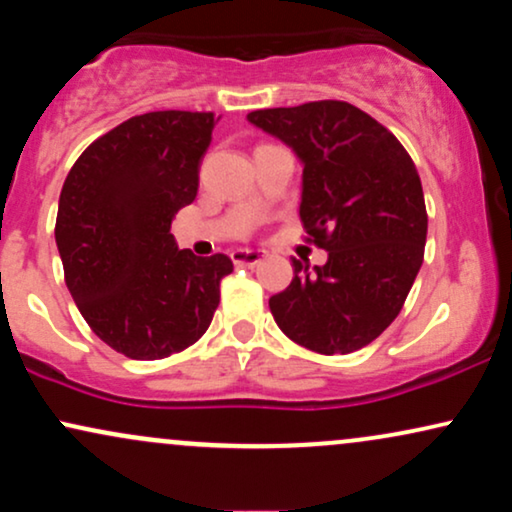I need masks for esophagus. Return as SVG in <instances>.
Masks as SVG:
<instances>
[{
	"label": "esophagus",
	"instance_id": "obj_1",
	"mask_svg": "<svg viewBox=\"0 0 512 512\" xmlns=\"http://www.w3.org/2000/svg\"><path fill=\"white\" fill-rule=\"evenodd\" d=\"M231 260L236 267H257L264 260V252L262 250H233L231 252Z\"/></svg>",
	"mask_w": 512,
	"mask_h": 512
}]
</instances>
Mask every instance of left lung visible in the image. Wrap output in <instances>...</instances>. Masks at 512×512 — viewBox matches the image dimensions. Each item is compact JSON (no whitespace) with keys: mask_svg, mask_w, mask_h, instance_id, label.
Instances as JSON below:
<instances>
[{"mask_svg":"<svg viewBox=\"0 0 512 512\" xmlns=\"http://www.w3.org/2000/svg\"><path fill=\"white\" fill-rule=\"evenodd\" d=\"M252 125L303 161L305 240L327 250L269 298L286 337L317 354H351L378 339L407 301L424 262L428 214L419 170L399 139L346 101L264 108Z\"/></svg>","mask_w":512,"mask_h":512,"instance_id":"left-lung-1","label":"left lung"}]
</instances>
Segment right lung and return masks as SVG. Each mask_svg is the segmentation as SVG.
Returning <instances> with one entry per match:
<instances>
[{
	"mask_svg": "<svg viewBox=\"0 0 512 512\" xmlns=\"http://www.w3.org/2000/svg\"><path fill=\"white\" fill-rule=\"evenodd\" d=\"M214 113L156 110L105 132L62 185L55 240L64 281L117 354L156 361L209 330L231 257L175 248L170 221L195 202Z\"/></svg>",
	"mask_w": 512,
	"mask_h": 512,
	"instance_id": "1",
	"label": "right lung"
}]
</instances>
